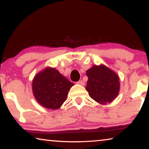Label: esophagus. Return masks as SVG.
Here are the masks:
<instances>
[{"label": "esophagus", "mask_w": 149, "mask_h": 149, "mask_svg": "<svg viewBox=\"0 0 149 149\" xmlns=\"http://www.w3.org/2000/svg\"><path fill=\"white\" fill-rule=\"evenodd\" d=\"M77 84H79V85H85V82H84L83 80H81V81H79L77 82Z\"/></svg>", "instance_id": "34e87169"}]
</instances>
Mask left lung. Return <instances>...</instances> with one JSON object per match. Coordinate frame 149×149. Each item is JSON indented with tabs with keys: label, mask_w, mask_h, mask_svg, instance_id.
<instances>
[{
	"label": "left lung",
	"mask_w": 149,
	"mask_h": 149,
	"mask_svg": "<svg viewBox=\"0 0 149 149\" xmlns=\"http://www.w3.org/2000/svg\"><path fill=\"white\" fill-rule=\"evenodd\" d=\"M86 90L93 100L101 104L110 103L118 96L120 90L119 77L106 66H93L87 70Z\"/></svg>",
	"instance_id": "left-lung-1"
}]
</instances>
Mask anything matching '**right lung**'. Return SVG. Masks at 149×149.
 <instances>
[{"label": "right lung", "mask_w": 149, "mask_h": 149, "mask_svg": "<svg viewBox=\"0 0 149 149\" xmlns=\"http://www.w3.org/2000/svg\"><path fill=\"white\" fill-rule=\"evenodd\" d=\"M73 85L55 68H47L33 79L32 89L34 97L41 105L56 109L66 101Z\"/></svg>", "instance_id": "add662e5"}]
</instances>
